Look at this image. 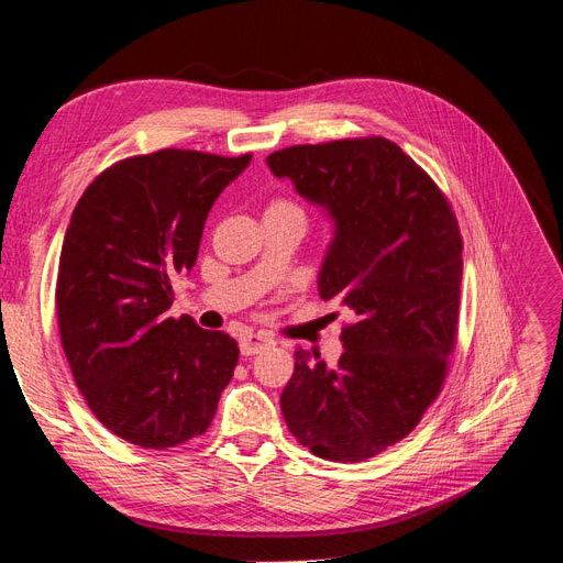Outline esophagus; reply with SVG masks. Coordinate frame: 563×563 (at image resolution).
I'll list each match as a JSON object with an SVG mask.
<instances>
[{
    "mask_svg": "<svg viewBox=\"0 0 563 563\" xmlns=\"http://www.w3.org/2000/svg\"><path fill=\"white\" fill-rule=\"evenodd\" d=\"M271 344H276V342H273V338H268V335H262V333H244V335L240 338V352H242L244 356H252V354L264 352L266 347H271Z\"/></svg>",
    "mask_w": 563,
    "mask_h": 563,
    "instance_id": "esophagus-1",
    "label": "esophagus"
}]
</instances>
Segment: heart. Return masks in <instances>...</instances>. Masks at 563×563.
<instances>
[{
	"instance_id": "1",
	"label": "heart",
	"mask_w": 563,
	"mask_h": 563,
	"mask_svg": "<svg viewBox=\"0 0 563 563\" xmlns=\"http://www.w3.org/2000/svg\"><path fill=\"white\" fill-rule=\"evenodd\" d=\"M271 207H285V209H297L295 205H292V201H287V199H276V201H273V205Z\"/></svg>"
}]
</instances>
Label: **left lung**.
<instances>
[{"label":"left lung","mask_w":563,"mask_h":563,"mask_svg":"<svg viewBox=\"0 0 563 563\" xmlns=\"http://www.w3.org/2000/svg\"><path fill=\"white\" fill-rule=\"evenodd\" d=\"M266 164L335 221L319 292L352 316L335 368L295 352L280 409L311 454L356 464L405 440L442 390L464 240L435 180L380 135L295 144Z\"/></svg>","instance_id":"8db88e82"}]
</instances>
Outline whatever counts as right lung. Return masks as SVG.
I'll return each mask as SVG.
<instances>
[{
	"instance_id": "right-lung-1",
	"label": "right lung",
	"mask_w": 563,
	"mask_h": 563,
	"mask_svg": "<svg viewBox=\"0 0 563 563\" xmlns=\"http://www.w3.org/2000/svg\"><path fill=\"white\" fill-rule=\"evenodd\" d=\"M250 162L173 147L128 156L70 216L54 295L62 347L97 421L144 450L201 435L233 378L238 342L168 309L216 197Z\"/></svg>"
}]
</instances>
